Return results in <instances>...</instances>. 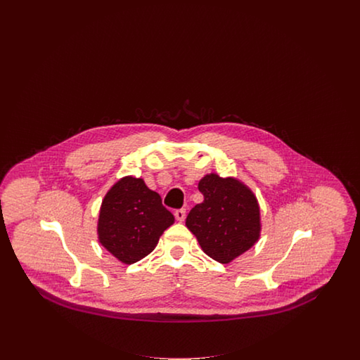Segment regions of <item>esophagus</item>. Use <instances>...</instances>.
Here are the masks:
<instances>
[{
  "instance_id": "obj_1",
  "label": "esophagus",
  "mask_w": 360,
  "mask_h": 360,
  "mask_svg": "<svg viewBox=\"0 0 360 360\" xmlns=\"http://www.w3.org/2000/svg\"><path fill=\"white\" fill-rule=\"evenodd\" d=\"M174 214H175V219L182 223L185 220V217H186V210L185 209H176Z\"/></svg>"
}]
</instances>
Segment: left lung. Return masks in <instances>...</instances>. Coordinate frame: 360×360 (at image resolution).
<instances>
[{"mask_svg": "<svg viewBox=\"0 0 360 360\" xmlns=\"http://www.w3.org/2000/svg\"><path fill=\"white\" fill-rule=\"evenodd\" d=\"M198 190L204 201L186 217L188 231L207 257L226 264L248 251L260 236V209L255 194L236 178L207 174Z\"/></svg>", "mask_w": 360, "mask_h": 360, "instance_id": "obj_1", "label": "left lung"}]
</instances>
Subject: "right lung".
Here are the masks:
<instances>
[{
	"label": "right lung",
	"instance_id": "add662e5",
	"mask_svg": "<svg viewBox=\"0 0 360 360\" xmlns=\"http://www.w3.org/2000/svg\"><path fill=\"white\" fill-rule=\"evenodd\" d=\"M174 224L160 195L141 178L124 176L103 197L97 233L103 247L125 264L154 251L162 233Z\"/></svg>",
	"mask_w": 360,
	"mask_h": 360
}]
</instances>
